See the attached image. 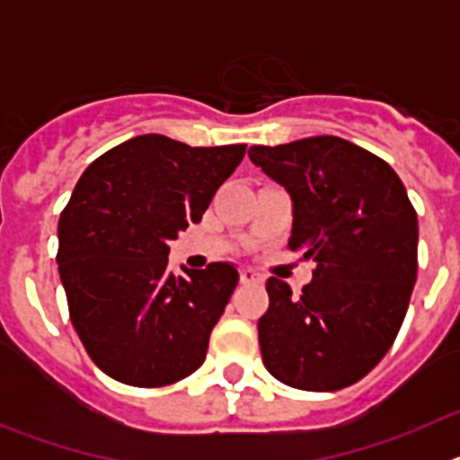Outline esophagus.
Wrapping results in <instances>:
<instances>
[{"label":"esophagus","instance_id":"1","mask_svg":"<svg viewBox=\"0 0 460 460\" xmlns=\"http://www.w3.org/2000/svg\"><path fill=\"white\" fill-rule=\"evenodd\" d=\"M239 279H242L243 286H260L262 283V276L253 270H242L239 271Z\"/></svg>","mask_w":460,"mask_h":460}]
</instances>
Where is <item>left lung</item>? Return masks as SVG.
Wrapping results in <instances>:
<instances>
[{"mask_svg":"<svg viewBox=\"0 0 460 460\" xmlns=\"http://www.w3.org/2000/svg\"><path fill=\"white\" fill-rule=\"evenodd\" d=\"M249 156L292 200V251L318 262L302 295L267 280L258 323L267 371L288 387L336 392L387 355L417 280V214L403 181L376 154L336 136Z\"/></svg>","mask_w":460,"mask_h":460,"instance_id":"8db88e82","label":"left lung"}]
</instances>
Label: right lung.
<instances>
[{"instance_id":"obj_1","label":"right lung","mask_w":460,"mask_h":460,"mask_svg":"<svg viewBox=\"0 0 460 460\" xmlns=\"http://www.w3.org/2000/svg\"><path fill=\"white\" fill-rule=\"evenodd\" d=\"M243 154L147 133L83 172L59 217L57 265L73 327L105 376L164 387L202 367L239 271L211 262L174 276L170 242L200 221Z\"/></svg>"}]
</instances>
